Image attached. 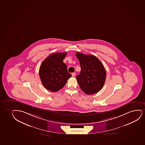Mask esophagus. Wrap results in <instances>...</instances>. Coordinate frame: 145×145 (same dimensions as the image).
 <instances>
[{
  "label": "esophagus",
  "instance_id": "esophagus-1",
  "mask_svg": "<svg viewBox=\"0 0 145 145\" xmlns=\"http://www.w3.org/2000/svg\"><path fill=\"white\" fill-rule=\"evenodd\" d=\"M72 77H74V76H75V72H73V73H72Z\"/></svg>",
  "mask_w": 145,
  "mask_h": 145
}]
</instances>
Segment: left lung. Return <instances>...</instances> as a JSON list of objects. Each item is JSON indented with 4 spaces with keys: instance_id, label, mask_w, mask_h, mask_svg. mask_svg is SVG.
Wrapping results in <instances>:
<instances>
[{
    "instance_id": "left-lung-1",
    "label": "left lung",
    "mask_w": 145,
    "mask_h": 145,
    "mask_svg": "<svg viewBox=\"0 0 145 145\" xmlns=\"http://www.w3.org/2000/svg\"><path fill=\"white\" fill-rule=\"evenodd\" d=\"M81 72L76 80L83 92L87 95L97 93L105 84L106 73L105 67L97 57L76 52Z\"/></svg>"
}]
</instances>
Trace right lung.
Masks as SVG:
<instances>
[{
	"label": "right lung",
	"instance_id": "add662e5",
	"mask_svg": "<svg viewBox=\"0 0 145 145\" xmlns=\"http://www.w3.org/2000/svg\"><path fill=\"white\" fill-rule=\"evenodd\" d=\"M67 52L55 53L50 55L42 62L39 69V75L42 85L52 92L63 88L72 74L68 72L63 62Z\"/></svg>",
	"mask_w": 145,
	"mask_h": 145
}]
</instances>
